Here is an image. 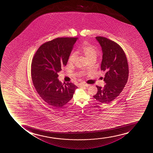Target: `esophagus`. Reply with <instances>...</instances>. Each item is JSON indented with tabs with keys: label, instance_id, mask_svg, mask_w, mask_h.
Wrapping results in <instances>:
<instances>
[{
	"label": "esophagus",
	"instance_id": "esophagus-1",
	"mask_svg": "<svg viewBox=\"0 0 153 153\" xmlns=\"http://www.w3.org/2000/svg\"><path fill=\"white\" fill-rule=\"evenodd\" d=\"M79 85L80 87H88V86H89V85H88V84H80Z\"/></svg>",
	"mask_w": 153,
	"mask_h": 153
}]
</instances>
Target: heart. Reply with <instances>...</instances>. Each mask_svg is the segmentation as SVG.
I'll use <instances>...</instances> for the list:
<instances>
[{"instance_id":"obj_1","label":"heart","mask_w":153,"mask_h":153,"mask_svg":"<svg viewBox=\"0 0 153 153\" xmlns=\"http://www.w3.org/2000/svg\"><path fill=\"white\" fill-rule=\"evenodd\" d=\"M82 50L88 59L92 57L96 58L98 54V51L96 48L90 44H87L83 45L82 48ZM76 56L77 55L75 53H71L68 57V62L69 63H73L75 60Z\"/></svg>"}]
</instances>
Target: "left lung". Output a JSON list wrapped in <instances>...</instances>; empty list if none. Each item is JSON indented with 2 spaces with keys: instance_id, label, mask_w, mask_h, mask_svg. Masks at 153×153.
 Returning <instances> with one entry per match:
<instances>
[{
  "instance_id": "left-lung-1",
  "label": "left lung",
  "mask_w": 153,
  "mask_h": 153,
  "mask_svg": "<svg viewBox=\"0 0 153 153\" xmlns=\"http://www.w3.org/2000/svg\"><path fill=\"white\" fill-rule=\"evenodd\" d=\"M102 51L101 70L105 71L104 87L96 86L98 91L94 96L102 103L110 102L117 97L128 82V66L126 54L119 44L102 36H97Z\"/></svg>"
}]
</instances>
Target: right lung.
Returning <instances> with one entry per match:
<instances>
[{"mask_svg":"<svg viewBox=\"0 0 153 153\" xmlns=\"http://www.w3.org/2000/svg\"><path fill=\"white\" fill-rule=\"evenodd\" d=\"M77 38H58L42 44L31 64V77L34 88L42 99L55 108L71 100L77 88L73 83L62 84L57 73L67 64Z\"/></svg>","mask_w":153,"mask_h":153,"instance_id":"right-lung-1","label":"right lung"}]
</instances>
